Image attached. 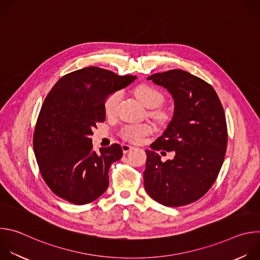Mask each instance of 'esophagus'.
Segmentation results:
<instances>
[{
  "label": "esophagus",
  "instance_id": "obj_1",
  "mask_svg": "<svg viewBox=\"0 0 260 260\" xmlns=\"http://www.w3.org/2000/svg\"><path fill=\"white\" fill-rule=\"evenodd\" d=\"M121 147H122V151H123L124 153L128 152L129 150H132V149H134V148H135L133 145H129V144H126V143H123V144L121 145Z\"/></svg>",
  "mask_w": 260,
  "mask_h": 260
}]
</instances>
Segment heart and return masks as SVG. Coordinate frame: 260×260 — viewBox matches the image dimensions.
Returning <instances> with one entry per match:
<instances>
[{
	"instance_id": "b5f03b06",
	"label": "heart",
	"mask_w": 260,
	"mask_h": 260,
	"mask_svg": "<svg viewBox=\"0 0 260 260\" xmlns=\"http://www.w3.org/2000/svg\"><path fill=\"white\" fill-rule=\"evenodd\" d=\"M135 95L139 100V102L145 106L146 108H156L160 106L164 102V94L156 89L155 87L149 84H140L135 88ZM121 99V92L115 91L111 93L105 101V112L107 115H113L116 111L117 105ZM157 115L160 118L165 117L162 112H158ZM152 132V126L150 124H132L125 126L122 132L121 136L123 139L132 142H139L142 138Z\"/></svg>"
}]
</instances>
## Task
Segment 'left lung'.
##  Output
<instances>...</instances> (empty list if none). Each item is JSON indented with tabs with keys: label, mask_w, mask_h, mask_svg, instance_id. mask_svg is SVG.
I'll return each instance as SVG.
<instances>
[{
	"label": "left lung",
	"mask_w": 260,
	"mask_h": 260,
	"mask_svg": "<svg viewBox=\"0 0 260 260\" xmlns=\"http://www.w3.org/2000/svg\"><path fill=\"white\" fill-rule=\"evenodd\" d=\"M172 94L174 115L167 129L146 150L144 187L157 203L181 207L200 200L214 184L223 164L228 126L215 89L183 70L156 73L147 78ZM175 151L162 163L156 151Z\"/></svg>",
	"instance_id": "1"
}]
</instances>
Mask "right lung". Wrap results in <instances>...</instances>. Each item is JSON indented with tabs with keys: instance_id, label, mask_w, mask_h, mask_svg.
I'll return each instance as SVG.
<instances>
[{
	"instance_id": "1",
	"label": "right lung",
	"mask_w": 260,
	"mask_h": 260,
	"mask_svg": "<svg viewBox=\"0 0 260 260\" xmlns=\"http://www.w3.org/2000/svg\"><path fill=\"white\" fill-rule=\"evenodd\" d=\"M137 77L88 67L62 76L47 94L37 119L32 146L40 173L51 191L85 205L108 188L109 169L122 157L119 144L92 149V129L105 121V101Z\"/></svg>"
}]
</instances>
